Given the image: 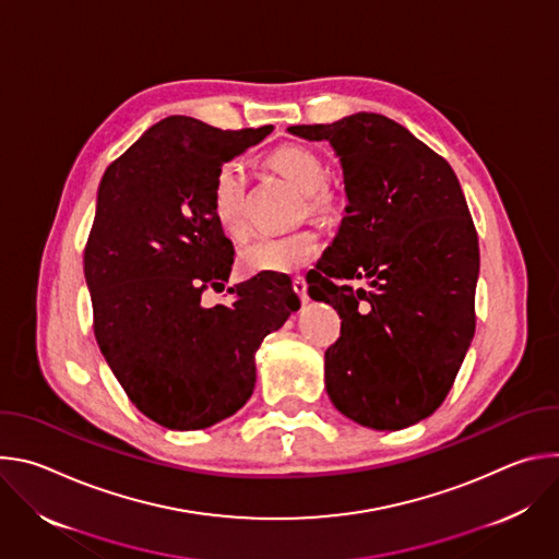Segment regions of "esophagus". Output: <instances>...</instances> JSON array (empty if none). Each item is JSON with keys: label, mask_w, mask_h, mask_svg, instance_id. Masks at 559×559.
Here are the masks:
<instances>
[{"label": "esophagus", "mask_w": 559, "mask_h": 559, "mask_svg": "<svg viewBox=\"0 0 559 559\" xmlns=\"http://www.w3.org/2000/svg\"><path fill=\"white\" fill-rule=\"evenodd\" d=\"M292 285H294V292L300 296V300L307 302V300H309V296H307V281H305L302 276H296V278L292 281Z\"/></svg>", "instance_id": "obj_1"}]
</instances>
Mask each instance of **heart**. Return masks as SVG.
I'll use <instances>...</instances> for the list:
<instances>
[{
	"label": "heart",
	"mask_w": 559,
	"mask_h": 559,
	"mask_svg": "<svg viewBox=\"0 0 559 559\" xmlns=\"http://www.w3.org/2000/svg\"><path fill=\"white\" fill-rule=\"evenodd\" d=\"M267 162L294 188H298L302 194H309L307 203L311 210H321L330 203L328 192L321 190L328 179V168L323 158L313 150L287 143L276 147ZM243 194L246 175L241 164H223L212 181V212L218 225L231 236H238L246 227ZM318 246H321V238H318L313 229L267 234L243 248L241 257H238V267H241L246 276L294 274L313 259Z\"/></svg>",
	"instance_id": "heart-1"
}]
</instances>
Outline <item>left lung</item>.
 <instances>
[{
    "mask_svg": "<svg viewBox=\"0 0 559 559\" xmlns=\"http://www.w3.org/2000/svg\"><path fill=\"white\" fill-rule=\"evenodd\" d=\"M287 132L328 141L343 168L345 216L307 281L309 296L343 318L325 352L330 401L369 429L416 425L442 405L475 332L480 250L457 177L405 126L376 112ZM334 277H365L370 287Z\"/></svg>",
    "mask_w": 559,
    "mask_h": 559,
    "instance_id": "1",
    "label": "left lung"
}]
</instances>
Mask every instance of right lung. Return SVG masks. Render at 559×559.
<instances>
[{
	"mask_svg": "<svg viewBox=\"0 0 559 559\" xmlns=\"http://www.w3.org/2000/svg\"><path fill=\"white\" fill-rule=\"evenodd\" d=\"M272 130L175 115L102 177L84 252L95 336L132 405L166 429H205L241 409L257 349L300 307L292 281L274 274L229 287L231 305L201 302L234 261L212 212L214 175Z\"/></svg>",
	"mask_w": 559,
	"mask_h": 559,
	"instance_id": "add662e5",
	"label": "right lung"
}]
</instances>
